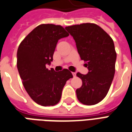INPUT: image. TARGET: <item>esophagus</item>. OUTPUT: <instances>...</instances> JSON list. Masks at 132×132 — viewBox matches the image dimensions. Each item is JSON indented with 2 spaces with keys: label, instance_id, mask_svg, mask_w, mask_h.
<instances>
[{
  "label": "esophagus",
  "instance_id": "obj_1",
  "mask_svg": "<svg viewBox=\"0 0 132 132\" xmlns=\"http://www.w3.org/2000/svg\"><path fill=\"white\" fill-rule=\"evenodd\" d=\"M72 75H73L74 77H76V73H75V72H72Z\"/></svg>",
  "mask_w": 132,
  "mask_h": 132
}]
</instances>
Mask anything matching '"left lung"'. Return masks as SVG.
Masks as SVG:
<instances>
[{"instance_id": "left-lung-1", "label": "left lung", "mask_w": 132, "mask_h": 132, "mask_svg": "<svg viewBox=\"0 0 132 132\" xmlns=\"http://www.w3.org/2000/svg\"><path fill=\"white\" fill-rule=\"evenodd\" d=\"M65 29L73 37L81 60L85 62L89 70L87 75L77 73L82 81V87L77 89V97L83 104H96L106 97L115 72L117 53L113 40L94 23Z\"/></svg>"}]
</instances>
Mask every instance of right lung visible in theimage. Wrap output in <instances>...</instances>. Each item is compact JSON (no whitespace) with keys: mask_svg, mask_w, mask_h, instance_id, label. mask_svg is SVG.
I'll return each instance as SVG.
<instances>
[{"mask_svg":"<svg viewBox=\"0 0 132 132\" xmlns=\"http://www.w3.org/2000/svg\"><path fill=\"white\" fill-rule=\"evenodd\" d=\"M68 35L61 26L42 24L32 30L18 47L17 68L20 76L29 96L40 105L58 103L65 83L73 77L68 69L55 72L46 68V64L53 61L59 40Z\"/></svg>","mask_w":132,"mask_h":132,"instance_id":"obj_1","label":"right lung"}]
</instances>
